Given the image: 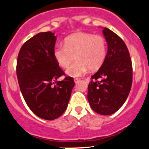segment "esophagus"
<instances>
[{
    "label": "esophagus",
    "instance_id": "obj_1",
    "mask_svg": "<svg viewBox=\"0 0 149 149\" xmlns=\"http://www.w3.org/2000/svg\"><path fill=\"white\" fill-rule=\"evenodd\" d=\"M80 80V78H74V83H78Z\"/></svg>",
    "mask_w": 149,
    "mask_h": 149
}]
</instances>
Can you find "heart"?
Instances as JSON below:
<instances>
[{"label": "heart", "instance_id": "b5f03b06", "mask_svg": "<svg viewBox=\"0 0 149 149\" xmlns=\"http://www.w3.org/2000/svg\"><path fill=\"white\" fill-rule=\"evenodd\" d=\"M53 55L62 68L68 67L75 56L76 61L66 72L69 76L80 77L89 69L94 71L102 66L107 56V42L104 37L99 35L75 33L64 39V45H56Z\"/></svg>", "mask_w": 149, "mask_h": 149}]
</instances>
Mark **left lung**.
<instances>
[{"mask_svg": "<svg viewBox=\"0 0 149 149\" xmlns=\"http://www.w3.org/2000/svg\"><path fill=\"white\" fill-rule=\"evenodd\" d=\"M108 50L100 69L91 77L88 100L101 115L114 113L123 105L132 83V65L127 46L117 34L104 28Z\"/></svg>", "mask_w": 149, "mask_h": 149, "instance_id": "obj_1", "label": "left lung"}]
</instances>
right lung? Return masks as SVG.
Returning <instances> with one entry per match:
<instances>
[{
	"mask_svg": "<svg viewBox=\"0 0 149 149\" xmlns=\"http://www.w3.org/2000/svg\"><path fill=\"white\" fill-rule=\"evenodd\" d=\"M57 37L41 32L27 40L20 49L17 76L22 95L29 109L40 118L52 120L67 108L74 81L66 77L53 55Z\"/></svg>",
	"mask_w": 149,
	"mask_h": 149,
	"instance_id": "obj_1",
	"label": "right lung"
}]
</instances>
